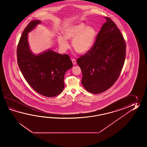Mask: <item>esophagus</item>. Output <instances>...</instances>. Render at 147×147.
<instances>
[{"label":"esophagus","mask_w":147,"mask_h":147,"mask_svg":"<svg viewBox=\"0 0 147 147\" xmlns=\"http://www.w3.org/2000/svg\"><path fill=\"white\" fill-rule=\"evenodd\" d=\"M71 61H72V63H73V65H76V63H77V62H76V59H71Z\"/></svg>","instance_id":"1"}]
</instances>
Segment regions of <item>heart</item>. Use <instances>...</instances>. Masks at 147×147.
<instances>
[{
    "instance_id": "obj_1",
    "label": "heart",
    "mask_w": 147,
    "mask_h": 147,
    "mask_svg": "<svg viewBox=\"0 0 147 147\" xmlns=\"http://www.w3.org/2000/svg\"><path fill=\"white\" fill-rule=\"evenodd\" d=\"M63 36L58 37L60 47L66 50L69 47L67 39L72 40L73 48L77 53H85L94 46L97 37V30L92 26L78 22L67 27L63 30Z\"/></svg>"
}]
</instances>
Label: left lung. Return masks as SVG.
Returning <instances> with one entry per match:
<instances>
[{
  "mask_svg": "<svg viewBox=\"0 0 147 147\" xmlns=\"http://www.w3.org/2000/svg\"><path fill=\"white\" fill-rule=\"evenodd\" d=\"M105 18L94 46L77 60L82 74V86L94 94L102 93L115 84L125 57L126 45L121 33L111 19Z\"/></svg>",
  "mask_w": 147,
  "mask_h": 147,
  "instance_id": "8db88e82",
  "label": "left lung"
}]
</instances>
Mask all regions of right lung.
I'll return each instance as SVG.
<instances>
[{
    "mask_svg": "<svg viewBox=\"0 0 147 147\" xmlns=\"http://www.w3.org/2000/svg\"><path fill=\"white\" fill-rule=\"evenodd\" d=\"M41 22L39 20H32L24 29L17 46V62L25 80L34 90L45 97H53L63 91L64 76L73 65L67 54H59L51 49L38 55L31 51L28 33Z\"/></svg>",
    "mask_w": 147,
    "mask_h": 147,
    "instance_id": "1",
    "label": "right lung"
}]
</instances>
